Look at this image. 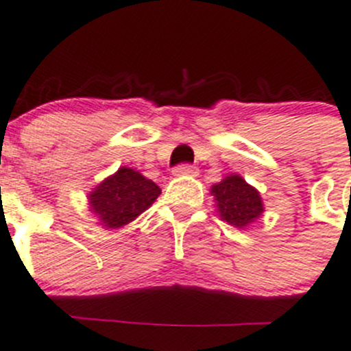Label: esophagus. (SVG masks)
Masks as SVG:
<instances>
[{"label": "esophagus", "instance_id": "34e87169", "mask_svg": "<svg viewBox=\"0 0 351 351\" xmlns=\"http://www.w3.org/2000/svg\"><path fill=\"white\" fill-rule=\"evenodd\" d=\"M197 167L189 165V163H181V165H178L173 169V176H178V178H181V176H197Z\"/></svg>", "mask_w": 351, "mask_h": 351}]
</instances>
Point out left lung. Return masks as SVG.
I'll use <instances>...</instances> for the list:
<instances>
[{
	"label": "left lung",
	"mask_w": 351,
	"mask_h": 351,
	"mask_svg": "<svg viewBox=\"0 0 351 351\" xmlns=\"http://www.w3.org/2000/svg\"><path fill=\"white\" fill-rule=\"evenodd\" d=\"M217 210L228 224L243 228L263 214V202L259 193L247 184L240 176H228L212 188Z\"/></svg>",
	"instance_id": "8db88e82"
}]
</instances>
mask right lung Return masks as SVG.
I'll return each mask as SVG.
<instances>
[{
    "label": "right lung",
    "mask_w": 351,
    "mask_h": 351,
    "mask_svg": "<svg viewBox=\"0 0 351 351\" xmlns=\"http://www.w3.org/2000/svg\"><path fill=\"white\" fill-rule=\"evenodd\" d=\"M162 189L134 169L121 167L90 195V207L106 228H120L134 221L153 204Z\"/></svg>",
    "instance_id": "obj_1"
}]
</instances>
